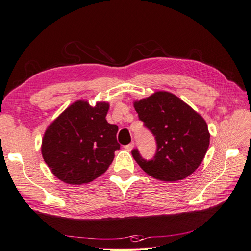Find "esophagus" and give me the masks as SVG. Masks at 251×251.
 <instances>
[{
    "label": "esophagus",
    "mask_w": 251,
    "mask_h": 251,
    "mask_svg": "<svg viewBox=\"0 0 251 251\" xmlns=\"http://www.w3.org/2000/svg\"><path fill=\"white\" fill-rule=\"evenodd\" d=\"M134 146H135V143H134V142H131V143H128L127 146H126L125 149H126L127 151H131L134 149Z\"/></svg>",
    "instance_id": "obj_1"
}]
</instances>
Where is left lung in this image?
Returning <instances> with one entry per match:
<instances>
[{
  "mask_svg": "<svg viewBox=\"0 0 251 251\" xmlns=\"http://www.w3.org/2000/svg\"><path fill=\"white\" fill-rule=\"evenodd\" d=\"M134 108L157 142L151 160L138 150L132 155L140 168L155 179L175 182L192 175L203 161L209 147L206 121L181 98L166 91L134 101Z\"/></svg>",
  "mask_w": 251,
  "mask_h": 251,
  "instance_id": "8db88e82",
  "label": "left lung"
}]
</instances>
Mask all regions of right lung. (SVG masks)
I'll return each instance as SVG.
<instances>
[{
  "label": "right lung",
  "instance_id": "add662e5",
  "mask_svg": "<svg viewBox=\"0 0 251 251\" xmlns=\"http://www.w3.org/2000/svg\"><path fill=\"white\" fill-rule=\"evenodd\" d=\"M110 104L76 100L52 121L42 140V156L54 176L65 183L80 185L109 169L120 148L118 126L105 116Z\"/></svg>",
  "mask_w": 251,
  "mask_h": 251
}]
</instances>
